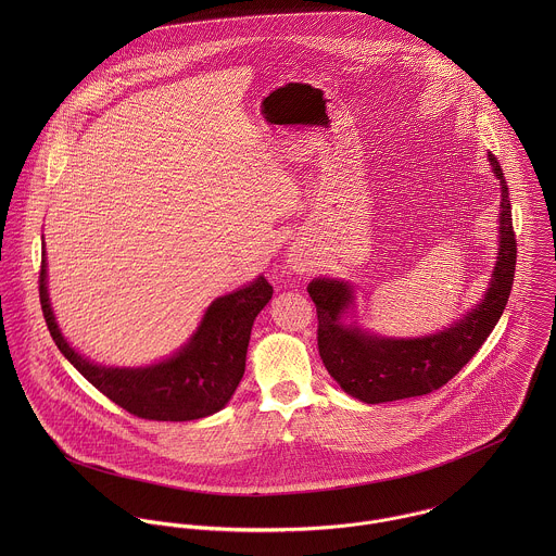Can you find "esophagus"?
Here are the masks:
<instances>
[{"instance_id": "obj_1", "label": "esophagus", "mask_w": 556, "mask_h": 556, "mask_svg": "<svg viewBox=\"0 0 556 556\" xmlns=\"http://www.w3.org/2000/svg\"><path fill=\"white\" fill-rule=\"evenodd\" d=\"M287 267L300 276H308L313 269H315V258L313 254L308 252V248L300 241H295L291 248H289V254H287Z\"/></svg>"}]
</instances>
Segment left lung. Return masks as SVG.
<instances>
[{"label": "left lung", "instance_id": "1", "mask_svg": "<svg viewBox=\"0 0 556 556\" xmlns=\"http://www.w3.org/2000/svg\"><path fill=\"white\" fill-rule=\"evenodd\" d=\"M501 186L498 248L488 289L463 318L437 333L390 338L370 333L357 318L344 323L355 308V289L340 278H315L308 293L317 306L318 353L333 381L366 404L424 396L443 388L479 351L503 315L516 269V236L511 229L509 190L501 164L488 154Z\"/></svg>", "mask_w": 556, "mask_h": 556}]
</instances>
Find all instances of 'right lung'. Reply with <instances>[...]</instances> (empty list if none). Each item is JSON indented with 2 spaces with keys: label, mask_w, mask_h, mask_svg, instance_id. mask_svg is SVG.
Here are the masks:
<instances>
[{
  "label": "right lung",
  "mask_w": 556,
  "mask_h": 556,
  "mask_svg": "<svg viewBox=\"0 0 556 556\" xmlns=\"http://www.w3.org/2000/svg\"><path fill=\"white\" fill-rule=\"evenodd\" d=\"M271 285L256 276L250 285L216 298L199 327L173 355L150 366H102L71 346L49 300L47 254L42 250L40 304L62 355L109 400L128 413L156 421H190L218 413L236 394L256 315L271 300Z\"/></svg>",
  "instance_id": "right-lung-1"
}]
</instances>
